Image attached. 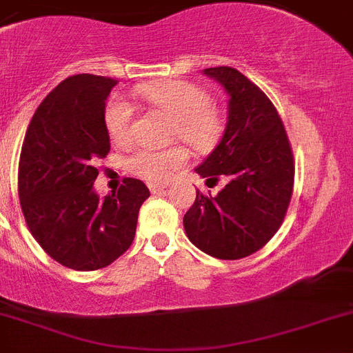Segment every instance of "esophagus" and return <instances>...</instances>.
Instances as JSON below:
<instances>
[{
	"mask_svg": "<svg viewBox=\"0 0 353 353\" xmlns=\"http://www.w3.org/2000/svg\"><path fill=\"white\" fill-rule=\"evenodd\" d=\"M149 189L152 194H161L164 189H166V185H161V183H150Z\"/></svg>",
	"mask_w": 353,
	"mask_h": 353,
	"instance_id": "esophagus-1",
	"label": "esophagus"
}]
</instances>
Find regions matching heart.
<instances>
[{"instance_id": "1", "label": "heart", "mask_w": 353, "mask_h": 353, "mask_svg": "<svg viewBox=\"0 0 353 353\" xmlns=\"http://www.w3.org/2000/svg\"><path fill=\"white\" fill-rule=\"evenodd\" d=\"M135 95L173 119L171 137L180 139L197 150L210 149L220 137L223 128L221 110L210 102V93L189 81L143 83L135 88ZM132 103L114 95L107 100L103 123L109 139L116 145H128L133 140ZM187 150L183 147L170 149H140L126 163L132 174L150 183H164L176 170L187 163Z\"/></svg>"}]
</instances>
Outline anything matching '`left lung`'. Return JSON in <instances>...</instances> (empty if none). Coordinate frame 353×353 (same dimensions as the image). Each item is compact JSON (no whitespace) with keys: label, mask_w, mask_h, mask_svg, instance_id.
I'll list each match as a JSON object with an SVG mask.
<instances>
[{"label":"left lung","mask_w":353,"mask_h":353,"mask_svg":"<svg viewBox=\"0 0 353 353\" xmlns=\"http://www.w3.org/2000/svg\"><path fill=\"white\" fill-rule=\"evenodd\" d=\"M229 95L220 143L196 168L208 185L227 179L216 196L196 192L183 216L190 243L210 256L239 260L265 246L279 230L290 206L294 159L274 103L234 67H210Z\"/></svg>","instance_id":"8db88e82"}]
</instances>
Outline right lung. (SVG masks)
Wrapping results in <instances>:
<instances>
[{"instance_id":"right-lung-1","label":"right lung","mask_w":353,"mask_h":353,"mask_svg":"<svg viewBox=\"0 0 353 353\" xmlns=\"http://www.w3.org/2000/svg\"><path fill=\"white\" fill-rule=\"evenodd\" d=\"M117 81L93 74L63 79L32 116L19 161V197L32 237L55 261L99 270L133 243L143 201L142 180L99 197L97 161L110 150L103 112Z\"/></svg>"}]
</instances>
